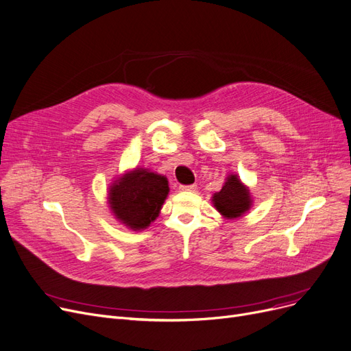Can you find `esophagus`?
<instances>
[{"label":"esophagus","instance_id":"34e87169","mask_svg":"<svg viewBox=\"0 0 351 351\" xmlns=\"http://www.w3.org/2000/svg\"><path fill=\"white\" fill-rule=\"evenodd\" d=\"M181 191H195L197 186L195 184H190V186H180Z\"/></svg>","mask_w":351,"mask_h":351}]
</instances>
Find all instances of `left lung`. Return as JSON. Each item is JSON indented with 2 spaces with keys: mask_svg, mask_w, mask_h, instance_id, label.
Masks as SVG:
<instances>
[{
  "mask_svg": "<svg viewBox=\"0 0 351 351\" xmlns=\"http://www.w3.org/2000/svg\"><path fill=\"white\" fill-rule=\"evenodd\" d=\"M213 203L227 219H237L252 206V198L237 176H230L223 189L214 194Z\"/></svg>",
  "mask_w": 351,
  "mask_h": 351,
  "instance_id": "8db88e82",
  "label": "left lung"
}]
</instances>
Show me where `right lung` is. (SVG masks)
<instances>
[{
  "label": "right lung",
  "mask_w": 351,
  "mask_h": 351,
  "mask_svg": "<svg viewBox=\"0 0 351 351\" xmlns=\"http://www.w3.org/2000/svg\"><path fill=\"white\" fill-rule=\"evenodd\" d=\"M169 194V181L148 170H134L110 190V206L115 217L132 230L147 228L156 220Z\"/></svg>",
  "instance_id": "1"
}]
</instances>
